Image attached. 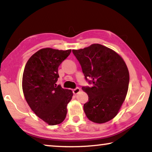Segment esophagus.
<instances>
[{"mask_svg":"<svg viewBox=\"0 0 152 152\" xmlns=\"http://www.w3.org/2000/svg\"><path fill=\"white\" fill-rule=\"evenodd\" d=\"M72 91H73V93L74 94H78L80 91V89L79 88H76L75 89H74Z\"/></svg>","mask_w":152,"mask_h":152,"instance_id":"esophagus-1","label":"esophagus"}]
</instances>
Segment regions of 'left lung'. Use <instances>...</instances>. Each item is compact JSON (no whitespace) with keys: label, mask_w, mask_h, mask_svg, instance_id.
I'll list each match as a JSON object with an SVG mask.
<instances>
[{"label":"left lung","mask_w":152,"mask_h":152,"mask_svg":"<svg viewBox=\"0 0 152 152\" xmlns=\"http://www.w3.org/2000/svg\"><path fill=\"white\" fill-rule=\"evenodd\" d=\"M72 52L92 86H82L88 96L84 113L91 121L104 123L117 115L127 93L129 74L124 60L115 51L92 44Z\"/></svg>","instance_id":"obj_1"}]
</instances>
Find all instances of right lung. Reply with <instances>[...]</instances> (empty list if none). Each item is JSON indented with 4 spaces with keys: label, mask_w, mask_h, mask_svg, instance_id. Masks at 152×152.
I'll use <instances>...</instances> for the list:
<instances>
[{
    "label": "right lung",
    "mask_w": 152,
    "mask_h": 152,
    "mask_svg": "<svg viewBox=\"0 0 152 152\" xmlns=\"http://www.w3.org/2000/svg\"><path fill=\"white\" fill-rule=\"evenodd\" d=\"M70 53L71 50L42 49L29 59L24 69L22 87L25 100L35 115L50 125L65 119L67 104L73 96L71 90L56 84L58 67Z\"/></svg>",
    "instance_id": "1"
}]
</instances>
